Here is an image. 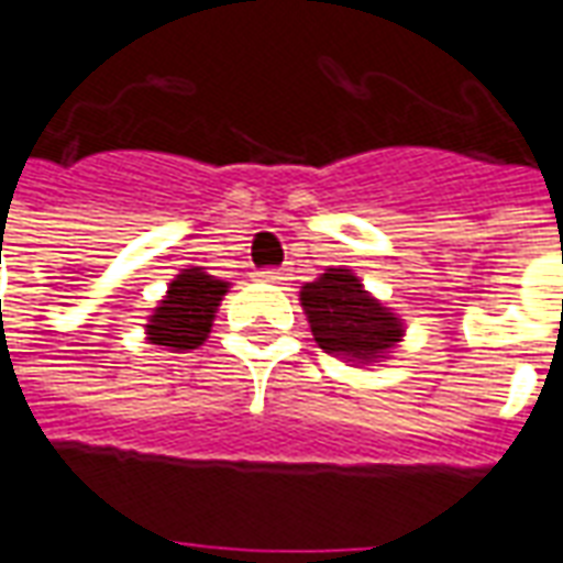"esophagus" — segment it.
<instances>
[{
    "label": "esophagus",
    "instance_id": "esophagus-1",
    "mask_svg": "<svg viewBox=\"0 0 563 563\" xmlns=\"http://www.w3.org/2000/svg\"><path fill=\"white\" fill-rule=\"evenodd\" d=\"M260 278H263V282H273V285H285V282H288V273H285V269H263Z\"/></svg>",
    "mask_w": 563,
    "mask_h": 563
}]
</instances>
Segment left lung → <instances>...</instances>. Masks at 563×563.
<instances>
[{"label":"left lung","mask_w":563,"mask_h":563,"mask_svg":"<svg viewBox=\"0 0 563 563\" xmlns=\"http://www.w3.org/2000/svg\"><path fill=\"white\" fill-rule=\"evenodd\" d=\"M300 306L319 349L352 367H371L389 358L401 336L405 319L364 288L352 269H324L300 288Z\"/></svg>","instance_id":"8db88e82"}]
</instances>
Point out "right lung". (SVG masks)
<instances>
[{"label": "right lung", "mask_w": 563, "mask_h": 563, "mask_svg": "<svg viewBox=\"0 0 563 563\" xmlns=\"http://www.w3.org/2000/svg\"><path fill=\"white\" fill-rule=\"evenodd\" d=\"M227 290H230V282L208 275L205 266L180 269V275H174L165 297L153 309V316L143 324L146 340L170 352L199 349L214 328L217 306L227 297Z\"/></svg>", "instance_id": "1"}]
</instances>
